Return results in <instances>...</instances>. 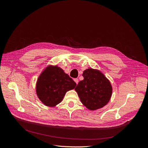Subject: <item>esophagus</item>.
<instances>
[{"mask_svg": "<svg viewBox=\"0 0 148 148\" xmlns=\"http://www.w3.org/2000/svg\"><path fill=\"white\" fill-rule=\"evenodd\" d=\"M74 82H75V83L77 84H78V83H79V79H74Z\"/></svg>", "mask_w": 148, "mask_h": 148, "instance_id": "esophagus-1", "label": "esophagus"}]
</instances>
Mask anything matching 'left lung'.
<instances>
[{
	"mask_svg": "<svg viewBox=\"0 0 148 148\" xmlns=\"http://www.w3.org/2000/svg\"><path fill=\"white\" fill-rule=\"evenodd\" d=\"M75 90L82 103L90 110H96L105 106L111 98L112 86L110 80L99 70L85 69Z\"/></svg>",
	"mask_w": 148,
	"mask_h": 148,
	"instance_id": "1",
	"label": "left lung"
}]
</instances>
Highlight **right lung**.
<instances>
[{
  "mask_svg": "<svg viewBox=\"0 0 148 148\" xmlns=\"http://www.w3.org/2000/svg\"><path fill=\"white\" fill-rule=\"evenodd\" d=\"M76 83L57 65H49L38 77L36 93L47 107H55L62 102L66 92L74 89Z\"/></svg>",
  "mask_w": 148,
  "mask_h": 148,
  "instance_id": "add662e5",
  "label": "right lung"
}]
</instances>
